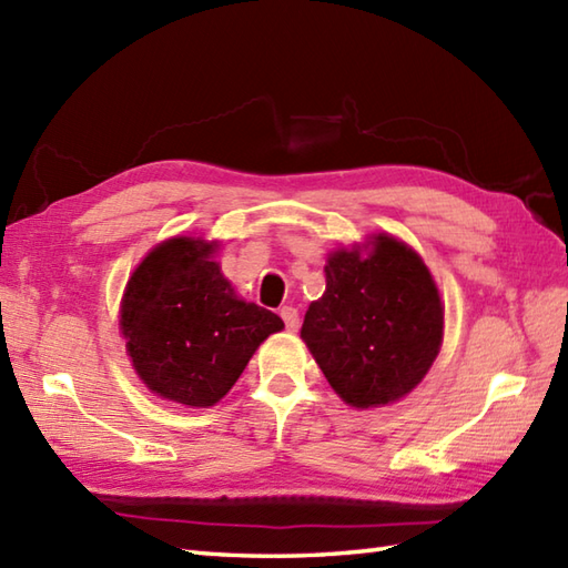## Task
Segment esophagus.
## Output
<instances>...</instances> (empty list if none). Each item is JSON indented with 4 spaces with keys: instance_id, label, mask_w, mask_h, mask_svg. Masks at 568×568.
Returning <instances> with one entry per match:
<instances>
[{
    "instance_id": "1",
    "label": "esophagus",
    "mask_w": 568,
    "mask_h": 568,
    "mask_svg": "<svg viewBox=\"0 0 568 568\" xmlns=\"http://www.w3.org/2000/svg\"><path fill=\"white\" fill-rule=\"evenodd\" d=\"M281 317H283V322H285L287 332H297V327H300V315H297L295 307H283V310H281Z\"/></svg>"
}]
</instances>
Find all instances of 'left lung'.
Here are the masks:
<instances>
[{"label":"left lung","mask_w":568,"mask_h":568,"mask_svg":"<svg viewBox=\"0 0 568 568\" xmlns=\"http://www.w3.org/2000/svg\"><path fill=\"white\" fill-rule=\"evenodd\" d=\"M327 291L310 305L303 342L346 405L400 400L427 376L444 336V305L417 253L388 234L329 253Z\"/></svg>","instance_id":"8db88e82"}]
</instances>
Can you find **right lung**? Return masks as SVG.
I'll return each instance as SVG.
<instances>
[{
	"instance_id": "add662e5",
	"label": "right lung",
	"mask_w": 568,
	"mask_h": 568,
	"mask_svg": "<svg viewBox=\"0 0 568 568\" xmlns=\"http://www.w3.org/2000/svg\"><path fill=\"white\" fill-rule=\"evenodd\" d=\"M216 241L175 236L131 273L119 327L139 378L180 405L210 407L232 390L253 352L285 324L239 300L214 261Z\"/></svg>"
}]
</instances>
